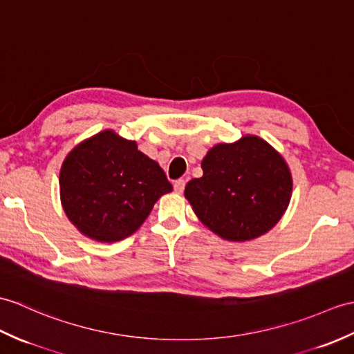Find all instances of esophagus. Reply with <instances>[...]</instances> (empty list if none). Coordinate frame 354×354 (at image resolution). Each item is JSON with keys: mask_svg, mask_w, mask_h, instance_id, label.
I'll return each mask as SVG.
<instances>
[{"mask_svg": "<svg viewBox=\"0 0 354 354\" xmlns=\"http://www.w3.org/2000/svg\"><path fill=\"white\" fill-rule=\"evenodd\" d=\"M174 188H175V192H176V193H183V192H184V188H185V180H184V179H178V180H175Z\"/></svg>", "mask_w": 354, "mask_h": 354, "instance_id": "1", "label": "esophagus"}]
</instances>
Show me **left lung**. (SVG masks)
<instances>
[{
    "label": "left lung",
    "instance_id": "left-lung-1",
    "mask_svg": "<svg viewBox=\"0 0 354 354\" xmlns=\"http://www.w3.org/2000/svg\"><path fill=\"white\" fill-rule=\"evenodd\" d=\"M203 175L185 185L196 216L229 241H249L273 227L288 207L292 179L285 160L267 142L245 136L212 147Z\"/></svg>",
    "mask_w": 354,
    "mask_h": 354
}]
</instances>
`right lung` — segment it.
Returning a JSON list of instances; mask_svg holds the SVG:
<instances>
[{
    "mask_svg": "<svg viewBox=\"0 0 354 354\" xmlns=\"http://www.w3.org/2000/svg\"><path fill=\"white\" fill-rule=\"evenodd\" d=\"M170 192L158 162L113 131L78 145L60 170L66 216L80 232L101 243L133 235L155 202Z\"/></svg>",
    "mask_w": 354,
    "mask_h": 354,
    "instance_id": "add662e5",
    "label": "right lung"
}]
</instances>
